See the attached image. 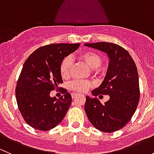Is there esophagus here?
Here are the masks:
<instances>
[{
  "mask_svg": "<svg viewBox=\"0 0 154 154\" xmlns=\"http://www.w3.org/2000/svg\"><path fill=\"white\" fill-rule=\"evenodd\" d=\"M78 95L79 94H77V93H72V94H71V97H72V98H75V97H77Z\"/></svg>",
  "mask_w": 154,
  "mask_h": 154,
  "instance_id": "1",
  "label": "esophagus"
}]
</instances>
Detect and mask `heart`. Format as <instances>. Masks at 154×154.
Returning a JSON list of instances; mask_svg holds the SVG:
<instances>
[{
  "label": "heart",
  "instance_id": "1",
  "mask_svg": "<svg viewBox=\"0 0 154 154\" xmlns=\"http://www.w3.org/2000/svg\"><path fill=\"white\" fill-rule=\"evenodd\" d=\"M80 60L86 63L91 68H93V72H98L97 68L101 66L103 63V58L101 55L94 51H86L82 53L79 57ZM72 59L70 57H66L60 66V72L63 78H68L71 74L72 68ZM92 83L89 80H76L71 82L69 87L71 90L79 93L86 92L89 87L91 86Z\"/></svg>",
  "mask_w": 154,
  "mask_h": 154
}]
</instances>
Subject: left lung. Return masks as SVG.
Returning <instances> with one entry per match:
<instances>
[{"label":"left lung","mask_w":154,"mask_h":154,"mask_svg":"<svg viewBox=\"0 0 154 154\" xmlns=\"http://www.w3.org/2000/svg\"><path fill=\"white\" fill-rule=\"evenodd\" d=\"M85 45L106 52L110 59L104 80L91 91L95 97L109 94V100L102 104L86 96L85 112L96 129L113 133L123 128L137 109L140 98L137 67L128 51L119 45L102 42Z\"/></svg>","instance_id":"1"}]
</instances>
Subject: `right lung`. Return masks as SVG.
Wrapping results in <instances>:
<instances>
[{
    "label": "right lung",
    "instance_id": "add662e5",
    "mask_svg": "<svg viewBox=\"0 0 154 154\" xmlns=\"http://www.w3.org/2000/svg\"><path fill=\"white\" fill-rule=\"evenodd\" d=\"M80 44H51L37 48L24 63L15 87L18 109L26 123L46 131L58 125L67 113L72 98L67 89L59 99L50 97L63 83L60 66L64 57L75 51Z\"/></svg>",
    "mask_w": 154,
    "mask_h": 154
}]
</instances>
